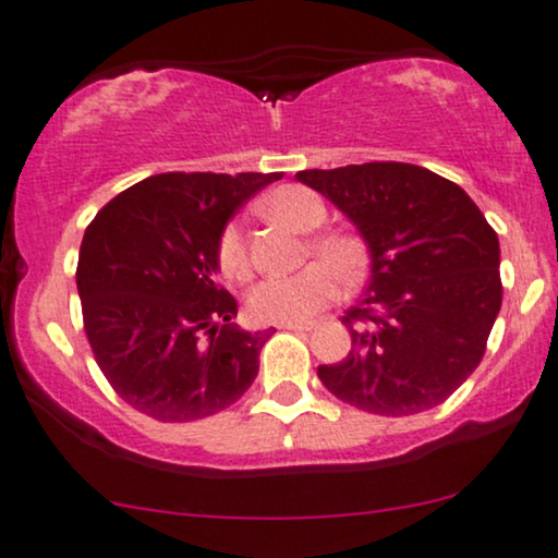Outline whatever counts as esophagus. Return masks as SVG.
<instances>
[{
    "label": "esophagus",
    "instance_id": "34e87169",
    "mask_svg": "<svg viewBox=\"0 0 558 558\" xmlns=\"http://www.w3.org/2000/svg\"><path fill=\"white\" fill-rule=\"evenodd\" d=\"M278 329H288V331H311V329H314V322H301V324H278Z\"/></svg>",
    "mask_w": 558,
    "mask_h": 558
}]
</instances>
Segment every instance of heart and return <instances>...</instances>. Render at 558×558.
I'll use <instances>...</instances> for the list:
<instances>
[{"mask_svg":"<svg viewBox=\"0 0 558 558\" xmlns=\"http://www.w3.org/2000/svg\"><path fill=\"white\" fill-rule=\"evenodd\" d=\"M265 209L293 227L295 232H314L324 225L326 206L322 196L301 185H283L265 198ZM311 247L324 263H314L293 275H270L259 280L247 295V314L257 324H301L316 316L318 311L337 299L341 291V278L354 280L365 265L360 242L354 236L329 232L318 234ZM330 265L326 266L325 263ZM219 270L229 280H244L252 270L244 234L240 225H227L217 244Z\"/></svg>","mask_w":558,"mask_h":558,"instance_id":"obj_1","label":"heart"}]
</instances>
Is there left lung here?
<instances>
[{"label": "left lung", "mask_w": 558, "mask_h": 558, "mask_svg": "<svg viewBox=\"0 0 558 558\" xmlns=\"http://www.w3.org/2000/svg\"><path fill=\"white\" fill-rule=\"evenodd\" d=\"M369 250V283L341 316L352 349L322 365L326 390L375 415L439 405L485 354L500 314V242L447 178L411 162L301 170Z\"/></svg>", "instance_id": "8db88e82"}]
</instances>
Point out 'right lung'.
<instances>
[{
    "instance_id": "add662e5",
    "label": "right lung",
    "mask_w": 558,
    "mask_h": 558,
    "mask_svg": "<svg viewBox=\"0 0 558 558\" xmlns=\"http://www.w3.org/2000/svg\"><path fill=\"white\" fill-rule=\"evenodd\" d=\"M283 173H160L122 191L86 227L76 286L84 329L117 396L162 423L236 403L275 329L232 324L217 244L234 211Z\"/></svg>"
}]
</instances>
